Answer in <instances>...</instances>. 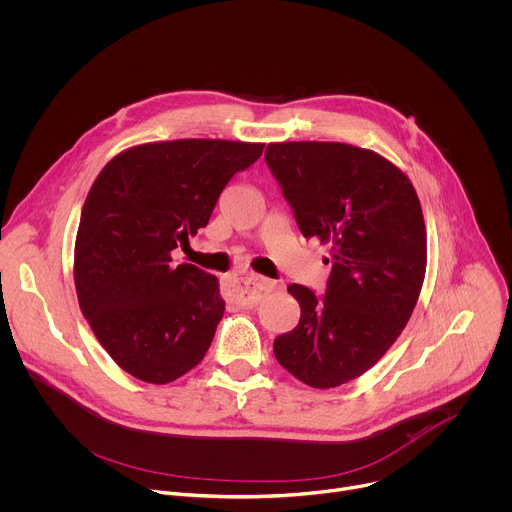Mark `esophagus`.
I'll return each mask as SVG.
<instances>
[{
  "mask_svg": "<svg viewBox=\"0 0 512 512\" xmlns=\"http://www.w3.org/2000/svg\"><path fill=\"white\" fill-rule=\"evenodd\" d=\"M271 289H273V281L257 273H239L233 277V295L245 307L257 305L261 295Z\"/></svg>",
  "mask_w": 512,
  "mask_h": 512,
  "instance_id": "34e87169",
  "label": "esophagus"
}]
</instances>
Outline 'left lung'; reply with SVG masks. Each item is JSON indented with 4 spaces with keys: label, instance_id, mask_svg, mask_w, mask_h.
Instances as JSON below:
<instances>
[{
    "label": "left lung",
    "instance_id": "left-lung-1",
    "mask_svg": "<svg viewBox=\"0 0 512 512\" xmlns=\"http://www.w3.org/2000/svg\"><path fill=\"white\" fill-rule=\"evenodd\" d=\"M265 161L303 237L329 243L333 265L325 295L287 287L301 319L273 353L305 385L339 387L369 371L411 319L427 269L421 203L399 167L355 145L269 143Z\"/></svg>",
    "mask_w": 512,
    "mask_h": 512
}]
</instances>
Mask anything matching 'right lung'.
I'll use <instances>...</instances> for the list:
<instances>
[{
	"instance_id": "1",
	"label": "right lung",
	"mask_w": 512,
	"mask_h": 512,
	"mask_svg": "<svg viewBox=\"0 0 512 512\" xmlns=\"http://www.w3.org/2000/svg\"><path fill=\"white\" fill-rule=\"evenodd\" d=\"M263 143L177 139L115 155L93 181L75 237L83 317L109 357L139 381L165 385L205 357L223 317L219 281L171 265V251L209 223L231 177Z\"/></svg>"
}]
</instances>
